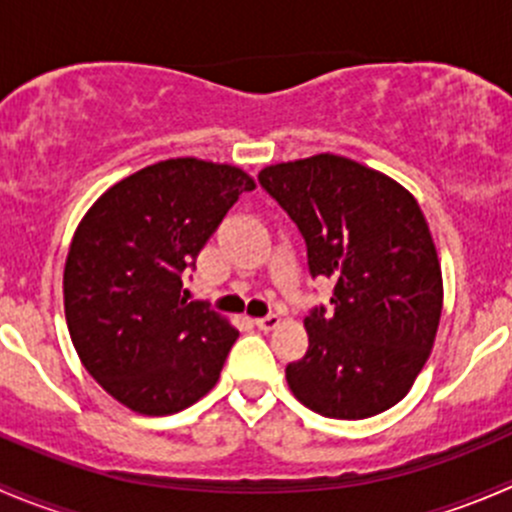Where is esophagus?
I'll list each match as a JSON object with an SVG mask.
<instances>
[{
	"mask_svg": "<svg viewBox=\"0 0 512 512\" xmlns=\"http://www.w3.org/2000/svg\"><path fill=\"white\" fill-rule=\"evenodd\" d=\"M280 322H282V319L277 317V314H267V317L255 319V327L260 329V332H272V329L280 327Z\"/></svg>",
	"mask_w": 512,
	"mask_h": 512,
	"instance_id": "34e87169",
	"label": "esophagus"
}]
</instances>
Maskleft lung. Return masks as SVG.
I'll return each instance as SVG.
<instances>
[{
  "mask_svg": "<svg viewBox=\"0 0 512 512\" xmlns=\"http://www.w3.org/2000/svg\"><path fill=\"white\" fill-rule=\"evenodd\" d=\"M307 242L312 277L334 280V314L304 317L309 349L287 366L314 414L359 421L399 404L436 342L443 277L416 198L389 175L319 153L260 170Z\"/></svg>",
  "mask_w": 512,
  "mask_h": 512,
  "instance_id": "obj_1",
  "label": "left lung"
}]
</instances>
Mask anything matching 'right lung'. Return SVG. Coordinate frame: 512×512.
<instances>
[{
    "instance_id": "right-lung-1",
    "label": "right lung",
    "mask_w": 512,
    "mask_h": 512,
    "mask_svg": "<svg viewBox=\"0 0 512 512\" xmlns=\"http://www.w3.org/2000/svg\"><path fill=\"white\" fill-rule=\"evenodd\" d=\"M252 175L168 158L118 180L81 218L64 267V312L81 364L118 404L168 416L220 379L237 329L190 302L183 272Z\"/></svg>"
}]
</instances>
